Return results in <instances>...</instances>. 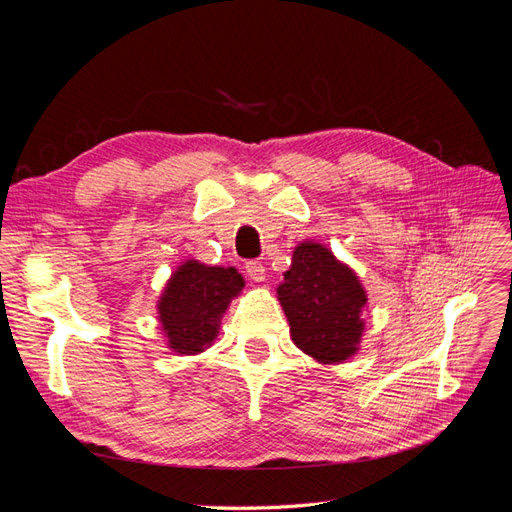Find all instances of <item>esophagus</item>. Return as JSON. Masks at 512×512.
Wrapping results in <instances>:
<instances>
[{"label": "esophagus", "mask_w": 512, "mask_h": 512, "mask_svg": "<svg viewBox=\"0 0 512 512\" xmlns=\"http://www.w3.org/2000/svg\"><path fill=\"white\" fill-rule=\"evenodd\" d=\"M245 271H247V275H250V280H254V282H265L267 269H265V265H262V262L250 260V262H247V265H245Z\"/></svg>", "instance_id": "34e87169"}]
</instances>
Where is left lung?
<instances>
[{
  "instance_id": "8db88e82",
  "label": "left lung",
  "mask_w": 512,
  "mask_h": 512,
  "mask_svg": "<svg viewBox=\"0 0 512 512\" xmlns=\"http://www.w3.org/2000/svg\"><path fill=\"white\" fill-rule=\"evenodd\" d=\"M275 290L290 324V339L316 363L339 365L359 352L367 290L327 245L297 243L284 282Z\"/></svg>"
}]
</instances>
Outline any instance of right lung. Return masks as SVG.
<instances>
[{"instance_id":"add662e5","label":"right lung","mask_w":512,"mask_h":512,"mask_svg":"<svg viewBox=\"0 0 512 512\" xmlns=\"http://www.w3.org/2000/svg\"><path fill=\"white\" fill-rule=\"evenodd\" d=\"M243 286V275L235 267H209L194 258L181 262L156 305L166 348L194 356L213 346L226 309Z\"/></svg>"}]
</instances>
